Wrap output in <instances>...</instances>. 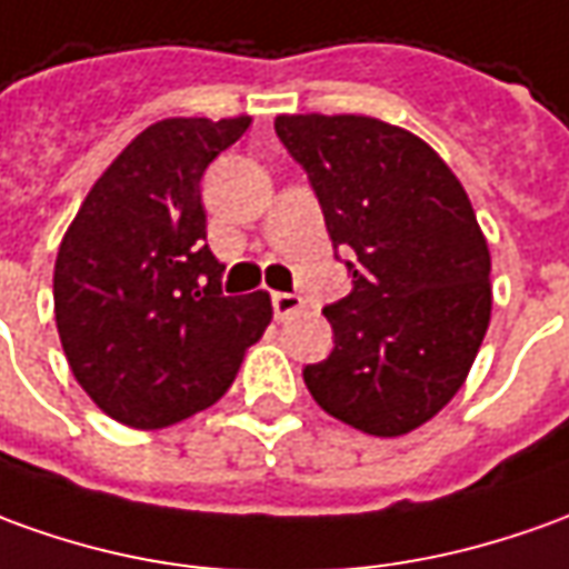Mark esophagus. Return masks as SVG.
<instances>
[{
    "mask_svg": "<svg viewBox=\"0 0 569 569\" xmlns=\"http://www.w3.org/2000/svg\"><path fill=\"white\" fill-rule=\"evenodd\" d=\"M272 309H276L278 322H284L303 309V297L300 293H272Z\"/></svg>",
    "mask_w": 569,
    "mask_h": 569,
    "instance_id": "34e87169",
    "label": "esophagus"
}]
</instances>
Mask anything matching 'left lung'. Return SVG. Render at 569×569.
<instances>
[{
    "label": "left lung",
    "instance_id": "obj_1",
    "mask_svg": "<svg viewBox=\"0 0 569 569\" xmlns=\"http://www.w3.org/2000/svg\"><path fill=\"white\" fill-rule=\"evenodd\" d=\"M281 144L309 176L352 291L325 307L328 359L312 399L371 437H402L456 397L492 309L489 247L465 188L411 136L359 113H281Z\"/></svg>",
    "mask_w": 569,
    "mask_h": 569
}]
</instances>
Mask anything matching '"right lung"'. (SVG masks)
Returning a JSON list of instances; mask_svg holds the SVG:
<instances>
[{
    "mask_svg": "<svg viewBox=\"0 0 569 569\" xmlns=\"http://www.w3.org/2000/svg\"><path fill=\"white\" fill-rule=\"evenodd\" d=\"M250 117H170L101 172L54 260V322L98 409L136 430L213 406L272 322L269 293L226 297L201 179Z\"/></svg>",
    "mask_w": 569,
    "mask_h": 569,
    "instance_id": "obj_1",
    "label": "right lung"
}]
</instances>
